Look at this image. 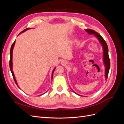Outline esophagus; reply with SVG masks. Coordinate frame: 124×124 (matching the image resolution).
I'll return each instance as SVG.
<instances>
[{
  "label": "esophagus",
  "mask_w": 124,
  "mask_h": 124,
  "mask_svg": "<svg viewBox=\"0 0 124 124\" xmlns=\"http://www.w3.org/2000/svg\"><path fill=\"white\" fill-rule=\"evenodd\" d=\"M62 63H63V64H66V62H62Z\"/></svg>",
  "instance_id": "esophagus-1"
}]
</instances>
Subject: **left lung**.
Wrapping results in <instances>:
<instances>
[{"instance_id":"obj_1","label":"left lung","mask_w":124,"mask_h":124,"mask_svg":"<svg viewBox=\"0 0 124 124\" xmlns=\"http://www.w3.org/2000/svg\"><path fill=\"white\" fill-rule=\"evenodd\" d=\"M85 31L87 32L88 34L89 35H93L96 38L98 39L99 42L101 44V46H102L103 48V63L105 67V78H106V80L108 78V72H109V70L110 68V61L109 57H108V47L107 46V44L106 42V41L103 39V38L101 37V35H100L98 33L93 31L92 29H85ZM72 91L76 94L81 96L80 95L76 93H75L73 90Z\"/></svg>"}]
</instances>
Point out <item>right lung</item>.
Instances as JSON below:
<instances>
[{"instance_id": "1", "label": "right lung", "mask_w": 124, "mask_h": 124, "mask_svg": "<svg viewBox=\"0 0 124 124\" xmlns=\"http://www.w3.org/2000/svg\"><path fill=\"white\" fill-rule=\"evenodd\" d=\"M31 29V28H28L25 29V30H24L23 31H22L20 33V34H21V33H23V32L26 31H27V30H28V29ZM20 34H19V35H20ZM15 43H16V40L14 41V42H13V43L12 44V46H11V49H10V62H9V66H10V70H11V73H12V76H13V77L14 81H15V82H16V84L17 85V86H18V84H17V81H16V78H15V76H14V74L13 70H12V67H13V63H12V54H13V48H14V46ZM55 68H56V67H55V68L53 69V71H52V78H53V73H54V71H55ZM43 94H44V93H43ZM43 95V94L41 95H40V96H41V95Z\"/></svg>"}]
</instances>
